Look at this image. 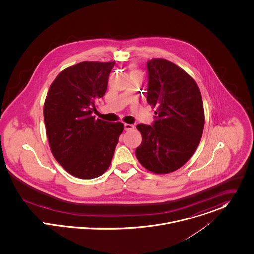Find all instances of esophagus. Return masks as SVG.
Wrapping results in <instances>:
<instances>
[{"label":"esophagus","mask_w":254,"mask_h":254,"mask_svg":"<svg viewBox=\"0 0 254 254\" xmlns=\"http://www.w3.org/2000/svg\"><path fill=\"white\" fill-rule=\"evenodd\" d=\"M125 130L128 131V130H131L134 128V126L133 125H130V124H125Z\"/></svg>","instance_id":"34e87169"}]
</instances>
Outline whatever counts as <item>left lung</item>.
Instances as JSON below:
<instances>
[{
	"label": "left lung",
	"mask_w": 254,
	"mask_h": 254,
	"mask_svg": "<svg viewBox=\"0 0 254 254\" xmlns=\"http://www.w3.org/2000/svg\"><path fill=\"white\" fill-rule=\"evenodd\" d=\"M147 71V102L157 116L152 126L137 125L142 142L135 155L145 169L169 173L189 161L201 138V95L192 77L169 60H149Z\"/></svg>",
	"instance_id": "8db88e82"
}]
</instances>
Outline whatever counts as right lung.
I'll list each match as a JSON object with an SVG mask.
<instances>
[{"mask_svg": "<svg viewBox=\"0 0 254 254\" xmlns=\"http://www.w3.org/2000/svg\"><path fill=\"white\" fill-rule=\"evenodd\" d=\"M113 62H81L64 69L48 92L44 118L51 150L67 172L81 179L102 175L111 165L122 123L95 119Z\"/></svg>", "mask_w": 254, "mask_h": 254, "instance_id": "add662e5", "label": "right lung"}]
</instances>
